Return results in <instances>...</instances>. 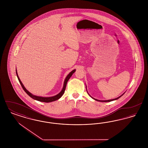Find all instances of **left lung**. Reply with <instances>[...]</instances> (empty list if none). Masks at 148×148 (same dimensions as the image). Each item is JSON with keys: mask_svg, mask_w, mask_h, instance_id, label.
Returning a JSON list of instances; mask_svg holds the SVG:
<instances>
[{"mask_svg": "<svg viewBox=\"0 0 148 148\" xmlns=\"http://www.w3.org/2000/svg\"><path fill=\"white\" fill-rule=\"evenodd\" d=\"M124 94V93L123 94H122V95H121V96H120V97H119L118 98H116L115 99H111V100H98V99H94L93 98H92V97H91L90 95V97H92V98L94 99V100H97V101H101V102H109V101H113V100H117V99H118L119 98H120V97H121V96H123V95Z\"/></svg>", "mask_w": 148, "mask_h": 148, "instance_id": "8db88e82", "label": "left lung"}]
</instances>
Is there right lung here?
I'll use <instances>...</instances> for the list:
<instances>
[{
	"instance_id": "right-lung-1",
	"label": "right lung",
	"mask_w": 148,
	"mask_h": 148,
	"mask_svg": "<svg viewBox=\"0 0 148 148\" xmlns=\"http://www.w3.org/2000/svg\"><path fill=\"white\" fill-rule=\"evenodd\" d=\"M75 71V69L71 71V73L67 75V77H66L65 79V81H64L63 88L62 90L58 94H57V95L54 96V97H38V96L33 95L32 94H31L30 92H28V91L25 89V88L24 87V86L23 85V83H21V81L19 77H18V73H17L16 71V74L18 79V80H19V82L20 84H21V86H22L23 90L28 95L29 97H30L32 98H33V99H35L36 100H38V101H39L45 102V103H49V102H51V101H56V100H58V99H59L60 98L62 97V96L63 95V94L64 93V92H65V88H66V84H67L68 81L69 80V79H70V77H71V75H73V74Z\"/></svg>"
}]
</instances>
